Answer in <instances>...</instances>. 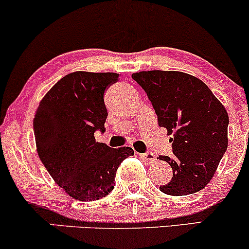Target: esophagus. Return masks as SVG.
I'll list each match as a JSON object with an SVG mask.
<instances>
[{
	"mask_svg": "<svg viewBox=\"0 0 249 249\" xmlns=\"http://www.w3.org/2000/svg\"><path fill=\"white\" fill-rule=\"evenodd\" d=\"M141 158L144 159L146 162H154L157 160V156L153 154L152 152H146V153H142Z\"/></svg>",
	"mask_w": 249,
	"mask_h": 249,
	"instance_id": "1",
	"label": "esophagus"
}]
</instances>
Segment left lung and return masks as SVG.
<instances>
[{"label": "left lung", "instance_id": "obj_1", "mask_svg": "<svg viewBox=\"0 0 249 249\" xmlns=\"http://www.w3.org/2000/svg\"><path fill=\"white\" fill-rule=\"evenodd\" d=\"M132 78L144 89L159 126L173 134V177L159 190L168 196L199 192L213 178L227 150L228 113L204 82L180 71H141Z\"/></svg>", "mask_w": 249, "mask_h": 249}]
</instances>
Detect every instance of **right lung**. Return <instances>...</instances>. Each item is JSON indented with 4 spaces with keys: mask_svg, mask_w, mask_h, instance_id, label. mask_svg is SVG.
<instances>
[{
    "mask_svg": "<svg viewBox=\"0 0 249 249\" xmlns=\"http://www.w3.org/2000/svg\"><path fill=\"white\" fill-rule=\"evenodd\" d=\"M115 72L76 71L43 97L34 118L37 153L55 182L71 198L95 201L115 186L117 168L131 147H108L95 139L104 132V93L118 81Z\"/></svg>",
    "mask_w": 249,
    "mask_h": 249,
    "instance_id": "1",
    "label": "right lung"
}]
</instances>
